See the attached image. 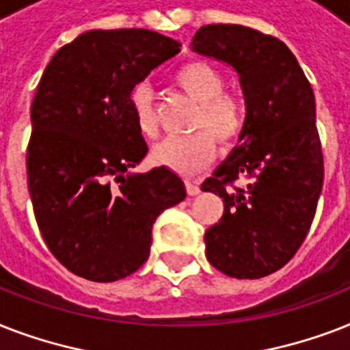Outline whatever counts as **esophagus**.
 <instances>
[{
    "label": "esophagus",
    "mask_w": 350,
    "mask_h": 350,
    "mask_svg": "<svg viewBox=\"0 0 350 350\" xmlns=\"http://www.w3.org/2000/svg\"><path fill=\"white\" fill-rule=\"evenodd\" d=\"M185 187L189 196H196V194H200V183H198V181L185 180Z\"/></svg>",
    "instance_id": "obj_1"
}]
</instances>
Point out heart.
I'll list each match as a JSON object with an SVG mask.
<instances>
[{"label": "heart", "mask_w": 350, "mask_h": 350, "mask_svg": "<svg viewBox=\"0 0 350 350\" xmlns=\"http://www.w3.org/2000/svg\"><path fill=\"white\" fill-rule=\"evenodd\" d=\"M176 85L187 96L198 101V111L189 136L163 137L152 147L150 158L156 165L192 176L214 161L216 143L224 147L232 145L245 129V107L239 98L225 92V78L219 68L207 62H191L174 74ZM131 109L137 131L143 136H154L158 131L154 114L152 92L145 83L131 90Z\"/></svg>", "instance_id": "obj_1"}]
</instances>
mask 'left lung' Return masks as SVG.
<instances>
[{"label":"left lung","mask_w":350,"mask_h":350,"mask_svg":"<svg viewBox=\"0 0 350 350\" xmlns=\"http://www.w3.org/2000/svg\"><path fill=\"white\" fill-rule=\"evenodd\" d=\"M191 49L227 63L245 96V129L202 191L224 198L205 232L211 265L258 280L287 263L309 232L323 185V154L309 79L288 46L241 25H205ZM243 179V189H229Z\"/></svg>","instance_id":"obj_1"}]
</instances>
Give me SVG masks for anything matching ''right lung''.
<instances>
[{
	"instance_id": "right-lung-1",
	"label": "right lung",
	"mask_w": 350,
	"mask_h": 350,
	"mask_svg": "<svg viewBox=\"0 0 350 350\" xmlns=\"http://www.w3.org/2000/svg\"><path fill=\"white\" fill-rule=\"evenodd\" d=\"M180 46L145 29L89 30L62 46L41 76L30 107V200L46 247L85 280L136 272L156 218L185 200L170 169L131 172L148 150L131 90Z\"/></svg>"
}]
</instances>
